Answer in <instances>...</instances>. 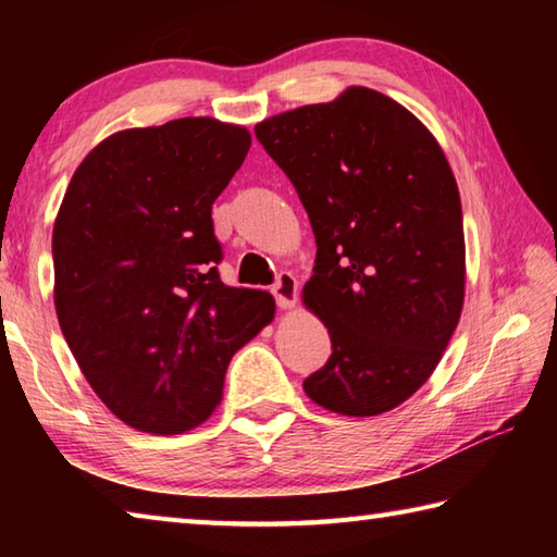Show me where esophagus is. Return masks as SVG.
Listing matches in <instances>:
<instances>
[{"instance_id": "esophagus-1", "label": "esophagus", "mask_w": 557, "mask_h": 557, "mask_svg": "<svg viewBox=\"0 0 557 557\" xmlns=\"http://www.w3.org/2000/svg\"><path fill=\"white\" fill-rule=\"evenodd\" d=\"M297 277L292 275V272H280L275 285H272V295H275L277 307L282 309H289L295 307L297 301Z\"/></svg>"}]
</instances>
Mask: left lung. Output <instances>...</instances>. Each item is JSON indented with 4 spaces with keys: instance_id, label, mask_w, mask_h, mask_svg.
<instances>
[{
    "instance_id": "8db88e82",
    "label": "left lung",
    "mask_w": 557,
    "mask_h": 557,
    "mask_svg": "<svg viewBox=\"0 0 557 557\" xmlns=\"http://www.w3.org/2000/svg\"><path fill=\"white\" fill-rule=\"evenodd\" d=\"M317 238L305 305L332 356L305 379L326 410L369 418L425 383L465 301V225L455 174L430 129L371 88L260 122Z\"/></svg>"
}]
</instances>
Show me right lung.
Instances as JSON below:
<instances>
[{"label":"right lung","mask_w":557,"mask_h":557,"mask_svg":"<svg viewBox=\"0 0 557 557\" xmlns=\"http://www.w3.org/2000/svg\"><path fill=\"white\" fill-rule=\"evenodd\" d=\"M250 149L245 127L182 117L125 129L83 159L53 225L55 314L98 398L176 435L221 403L233 354L275 317L221 282L211 209Z\"/></svg>","instance_id":"right-lung-1"}]
</instances>
